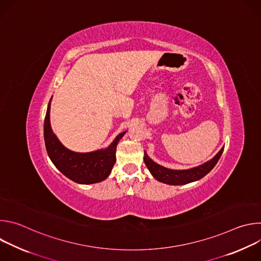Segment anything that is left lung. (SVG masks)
<instances>
[{
  "mask_svg": "<svg viewBox=\"0 0 261 261\" xmlns=\"http://www.w3.org/2000/svg\"><path fill=\"white\" fill-rule=\"evenodd\" d=\"M223 150L224 147H222L218 152V154L211 159L210 161L190 169H184V170H174V169H168L166 167H163L156 162H154L144 151L143 161L146 165V167L150 170L152 175L158 179L161 182L168 184V185H186L195 180L200 179L204 175H206L217 164L219 161Z\"/></svg>",
  "mask_w": 261,
  "mask_h": 261,
  "instance_id": "1",
  "label": "left lung"
}]
</instances>
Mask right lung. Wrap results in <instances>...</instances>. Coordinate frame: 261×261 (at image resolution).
I'll return each mask as SVG.
<instances>
[{
    "label": "right lung",
    "mask_w": 261,
    "mask_h": 261,
    "mask_svg": "<svg viewBox=\"0 0 261 261\" xmlns=\"http://www.w3.org/2000/svg\"><path fill=\"white\" fill-rule=\"evenodd\" d=\"M50 101L51 99L44 120V141L51 162L64 175L75 182L88 185L104 180L116 163L117 145L126 131L120 133L104 150L90 153L72 152L60 142L51 130L49 122Z\"/></svg>",
    "instance_id": "add662e5"
}]
</instances>
